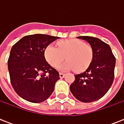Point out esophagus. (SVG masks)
<instances>
[{"label":"esophagus","instance_id":"1","mask_svg":"<svg viewBox=\"0 0 124 124\" xmlns=\"http://www.w3.org/2000/svg\"><path fill=\"white\" fill-rule=\"evenodd\" d=\"M59 75H60V78H64V77H65V74L62 73H59Z\"/></svg>","mask_w":124,"mask_h":124}]
</instances>
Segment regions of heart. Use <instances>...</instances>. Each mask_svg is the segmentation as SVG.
<instances>
[{"mask_svg": "<svg viewBox=\"0 0 124 124\" xmlns=\"http://www.w3.org/2000/svg\"><path fill=\"white\" fill-rule=\"evenodd\" d=\"M57 46L49 45L45 49V58L51 66L56 68L65 58L68 60L59 67L62 71L74 70L81 73L90 66L93 51L84 41L75 39L61 40L57 42Z\"/></svg>", "mask_w": 124, "mask_h": 124, "instance_id": "obj_1", "label": "heart"}]
</instances>
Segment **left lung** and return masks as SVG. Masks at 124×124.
I'll return each instance as SVG.
<instances>
[{"instance_id":"1","label":"left lung","mask_w":124,"mask_h":124,"mask_svg":"<svg viewBox=\"0 0 124 124\" xmlns=\"http://www.w3.org/2000/svg\"><path fill=\"white\" fill-rule=\"evenodd\" d=\"M77 38L88 42L93 51V58L85 71L75 75L70 91L81 102H94L106 94L113 82L115 57L109 46L98 38L88 36Z\"/></svg>"}]
</instances>
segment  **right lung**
I'll list each match as a JSON object with an SVG mask.
<instances>
[{
  "instance_id": "add662e5",
  "label": "right lung",
  "mask_w": 124,
  "mask_h": 124,
  "mask_svg": "<svg viewBox=\"0 0 124 124\" xmlns=\"http://www.w3.org/2000/svg\"><path fill=\"white\" fill-rule=\"evenodd\" d=\"M58 38L35 34L25 36L13 46L8 61L11 83L15 91L24 100L40 103L53 92L60 76L46 62L44 51Z\"/></svg>"
}]
</instances>
